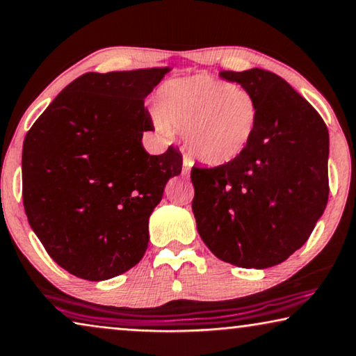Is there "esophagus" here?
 Returning a JSON list of instances; mask_svg holds the SVG:
<instances>
[{"label":"esophagus","mask_w":356,"mask_h":356,"mask_svg":"<svg viewBox=\"0 0 356 356\" xmlns=\"http://www.w3.org/2000/svg\"><path fill=\"white\" fill-rule=\"evenodd\" d=\"M189 173H191V162H189L188 159H184V163H183V168H181V175H183V177H189Z\"/></svg>","instance_id":"1"}]
</instances>
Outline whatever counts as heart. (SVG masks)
I'll return each mask as SVG.
<instances>
[{
  "mask_svg": "<svg viewBox=\"0 0 356 356\" xmlns=\"http://www.w3.org/2000/svg\"><path fill=\"white\" fill-rule=\"evenodd\" d=\"M155 126L165 139L183 133L193 159L209 167L230 163L248 149L259 121L254 95L241 86L199 74L163 87Z\"/></svg>",
  "mask_w": 356,
  "mask_h": 356,
  "instance_id": "b5f03b06",
  "label": "heart"
}]
</instances>
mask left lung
I'll list each match as a JSON object with an SVG mask.
<instances>
[{
    "mask_svg": "<svg viewBox=\"0 0 356 356\" xmlns=\"http://www.w3.org/2000/svg\"><path fill=\"white\" fill-rule=\"evenodd\" d=\"M218 76L254 95L259 121L240 157L191 170L197 232L218 259L267 269L300 250L329 197V133L318 111L274 72Z\"/></svg>",
    "mask_w": 356,
    "mask_h": 356,
    "instance_id": "1",
    "label": "left lung"
}]
</instances>
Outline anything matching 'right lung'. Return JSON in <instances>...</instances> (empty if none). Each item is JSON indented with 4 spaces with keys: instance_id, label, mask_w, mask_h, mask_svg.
Wrapping results in <instances>:
<instances>
[{
    "instance_id": "add662e5",
    "label": "right lung",
    "mask_w": 356,
    "mask_h": 356,
    "mask_svg": "<svg viewBox=\"0 0 356 356\" xmlns=\"http://www.w3.org/2000/svg\"><path fill=\"white\" fill-rule=\"evenodd\" d=\"M168 71L86 72L24 139L29 223L51 259L79 279H111L143 259L150 213L181 173L177 149L150 155L143 145L154 129L144 99Z\"/></svg>"
}]
</instances>
